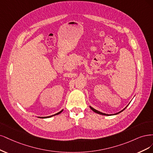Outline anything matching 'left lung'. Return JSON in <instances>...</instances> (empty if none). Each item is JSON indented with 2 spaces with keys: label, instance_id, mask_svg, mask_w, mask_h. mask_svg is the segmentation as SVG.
Here are the masks:
<instances>
[{
  "label": "left lung",
  "instance_id": "1",
  "mask_svg": "<svg viewBox=\"0 0 153 153\" xmlns=\"http://www.w3.org/2000/svg\"><path fill=\"white\" fill-rule=\"evenodd\" d=\"M128 106V105H127ZM126 106V107H127ZM90 109L93 111H94L95 112H96V113H97V114H102V115H103V116H111V114H105V113H102V112H100V111H97V110H96V109H93V108L92 107H91V106H90ZM126 107L123 110H122L121 111H120V112H117V113H116V114H119V113H120V112H121L122 111H124L125 109H126Z\"/></svg>",
  "mask_w": 153,
  "mask_h": 153
}]
</instances>
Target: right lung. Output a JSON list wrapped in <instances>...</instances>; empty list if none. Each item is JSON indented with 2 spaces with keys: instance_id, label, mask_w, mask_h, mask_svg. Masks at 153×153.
I'll list each match as a JSON object with an SVG mask.
<instances>
[{
  "instance_id": "right-lung-1",
  "label": "right lung",
  "mask_w": 153,
  "mask_h": 153,
  "mask_svg": "<svg viewBox=\"0 0 153 153\" xmlns=\"http://www.w3.org/2000/svg\"><path fill=\"white\" fill-rule=\"evenodd\" d=\"M63 111V110H62L61 111H60L59 112H58V113H56V114H54V115H52V116H48V117H42V118H46V117H51V116H55V115H58V114H60V113L62 112Z\"/></svg>"
}]
</instances>
